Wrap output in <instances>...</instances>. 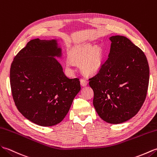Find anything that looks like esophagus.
Here are the masks:
<instances>
[{"label": "esophagus", "mask_w": 157, "mask_h": 157, "mask_svg": "<svg viewBox=\"0 0 157 157\" xmlns=\"http://www.w3.org/2000/svg\"><path fill=\"white\" fill-rule=\"evenodd\" d=\"M87 84H88V81H86V80L85 79V78L81 79V85L82 86H85L86 85H87Z\"/></svg>", "instance_id": "esophagus-1"}]
</instances>
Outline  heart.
Masks as SVG:
<instances>
[{"instance_id": "b5f03b06", "label": "heart", "mask_w": 157, "mask_h": 157, "mask_svg": "<svg viewBox=\"0 0 157 157\" xmlns=\"http://www.w3.org/2000/svg\"><path fill=\"white\" fill-rule=\"evenodd\" d=\"M70 59L76 64L81 62L82 71L86 75H95L99 71L103 62V52L101 48L92 44H85L75 48L70 53ZM67 66L71 67L72 62L67 61Z\"/></svg>"}]
</instances>
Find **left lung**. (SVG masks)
Returning a JSON list of instances; mask_svg holds the SVG:
<instances>
[{"label": "left lung", "mask_w": 157, "mask_h": 157, "mask_svg": "<svg viewBox=\"0 0 157 157\" xmlns=\"http://www.w3.org/2000/svg\"><path fill=\"white\" fill-rule=\"evenodd\" d=\"M109 40L107 60L89 80L97 113L106 122L117 124L133 117L143 105L149 67L144 52L127 37L115 36Z\"/></svg>", "instance_id": "obj_1"}]
</instances>
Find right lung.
<instances>
[{
    "label": "right lung",
    "instance_id": "add662e5",
    "mask_svg": "<svg viewBox=\"0 0 157 157\" xmlns=\"http://www.w3.org/2000/svg\"><path fill=\"white\" fill-rule=\"evenodd\" d=\"M62 56L56 40L29 41L14 58L10 69L12 95L19 112L31 122L52 126L63 120L81 90L54 57Z\"/></svg>",
    "mask_w": 157,
    "mask_h": 157
}]
</instances>
